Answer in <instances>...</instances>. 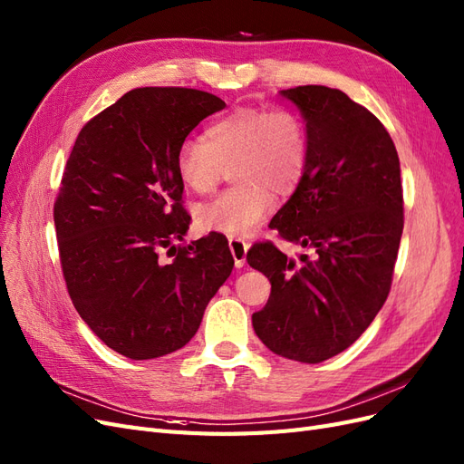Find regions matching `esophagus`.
<instances>
[{
    "label": "esophagus",
    "mask_w": 464,
    "mask_h": 464,
    "mask_svg": "<svg viewBox=\"0 0 464 464\" xmlns=\"http://www.w3.org/2000/svg\"><path fill=\"white\" fill-rule=\"evenodd\" d=\"M228 246H230V251L234 256V265L240 269V266H244V263H246V254H247L249 244L246 240H242V237H230Z\"/></svg>",
    "instance_id": "obj_1"
}]
</instances>
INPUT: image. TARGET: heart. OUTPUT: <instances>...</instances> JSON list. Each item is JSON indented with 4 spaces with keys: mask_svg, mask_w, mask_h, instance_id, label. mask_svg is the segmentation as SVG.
Returning <instances> with one entry per match:
<instances>
[{
    "mask_svg": "<svg viewBox=\"0 0 464 464\" xmlns=\"http://www.w3.org/2000/svg\"><path fill=\"white\" fill-rule=\"evenodd\" d=\"M310 162L304 120L288 108L240 106L210 121L203 139H188L176 152V170L193 193H210L227 170L237 186L195 210L203 232L247 236L269 217L276 198L302 184Z\"/></svg>",
    "mask_w": 464,
    "mask_h": 464,
    "instance_id": "obj_1",
    "label": "heart"
}]
</instances>
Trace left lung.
<instances>
[{
    "label": "left lung",
    "instance_id": "obj_1",
    "mask_svg": "<svg viewBox=\"0 0 464 464\" xmlns=\"http://www.w3.org/2000/svg\"><path fill=\"white\" fill-rule=\"evenodd\" d=\"M280 94L305 120L310 162L271 228L310 256L296 263L273 242L251 246L249 266L271 283L251 323L275 354L319 363L356 343L389 296L404 227L401 164L383 123L343 91Z\"/></svg>",
    "mask_w": 464,
    "mask_h": 464
}]
</instances>
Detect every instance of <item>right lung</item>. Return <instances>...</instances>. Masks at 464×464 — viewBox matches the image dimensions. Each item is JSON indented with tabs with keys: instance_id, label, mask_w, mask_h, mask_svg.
Masks as SVG:
<instances>
[{
	"instance_id": "1",
	"label": "right lung",
	"mask_w": 464,
	"mask_h": 464,
	"mask_svg": "<svg viewBox=\"0 0 464 464\" xmlns=\"http://www.w3.org/2000/svg\"><path fill=\"white\" fill-rule=\"evenodd\" d=\"M218 96L143 87L85 123L53 203L62 271L75 310L106 346L150 360L186 346L232 273L227 236L189 246L178 147ZM166 250L172 260H160Z\"/></svg>"
}]
</instances>
